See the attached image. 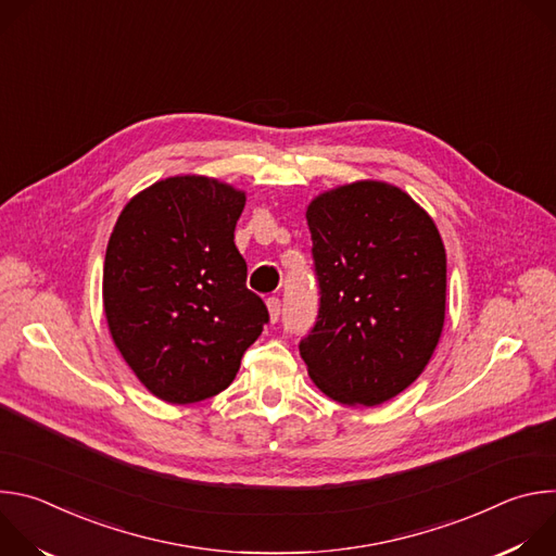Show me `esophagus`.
I'll list each match as a JSON object with an SVG mask.
<instances>
[{"label":"esophagus","instance_id":"obj_1","mask_svg":"<svg viewBox=\"0 0 556 556\" xmlns=\"http://www.w3.org/2000/svg\"><path fill=\"white\" fill-rule=\"evenodd\" d=\"M266 305H268V312H270V321L277 324V321H279V314H281V301H279V296H268Z\"/></svg>","mask_w":556,"mask_h":556}]
</instances>
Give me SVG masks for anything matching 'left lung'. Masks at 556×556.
Segmentation results:
<instances>
[{
    "label": "left lung",
    "mask_w": 556,
    "mask_h": 556,
    "mask_svg": "<svg viewBox=\"0 0 556 556\" xmlns=\"http://www.w3.org/2000/svg\"><path fill=\"white\" fill-rule=\"evenodd\" d=\"M305 219L321 299L301 358L332 401L376 407L422 374L440 341V232L405 191L371 180L312 200Z\"/></svg>",
    "instance_id": "8db88e82"
}]
</instances>
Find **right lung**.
I'll use <instances>...</instances> for the list:
<instances>
[{"instance_id":"1","label":"right lung","mask_w":556,"mask_h":556,"mask_svg":"<svg viewBox=\"0 0 556 556\" xmlns=\"http://www.w3.org/2000/svg\"><path fill=\"white\" fill-rule=\"evenodd\" d=\"M244 204L228 185L176 176L129 200L112 230L108 326L138 380L165 403L224 391L270 319L232 242Z\"/></svg>"}]
</instances>
